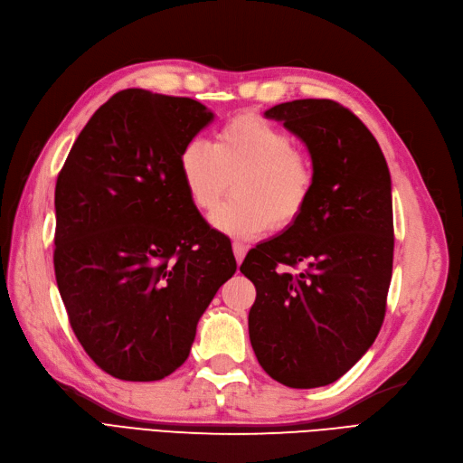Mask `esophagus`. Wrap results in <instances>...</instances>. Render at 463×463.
I'll return each mask as SVG.
<instances>
[{
	"instance_id": "esophagus-1",
	"label": "esophagus",
	"mask_w": 463,
	"mask_h": 463,
	"mask_svg": "<svg viewBox=\"0 0 463 463\" xmlns=\"http://www.w3.org/2000/svg\"><path fill=\"white\" fill-rule=\"evenodd\" d=\"M232 247H233V255H235L237 265H241L243 259H245V253H247V245H243L241 241H233Z\"/></svg>"
}]
</instances>
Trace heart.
I'll return each mask as SVG.
<instances>
[{
	"mask_svg": "<svg viewBox=\"0 0 463 463\" xmlns=\"http://www.w3.org/2000/svg\"><path fill=\"white\" fill-rule=\"evenodd\" d=\"M181 179L198 210H212L235 179V198L212 212L210 222L232 237L260 235L274 223L290 226L314 191V167L292 136L255 112L228 120L214 144L194 138L181 149Z\"/></svg>",
	"mask_w": 463,
	"mask_h": 463,
	"instance_id": "heart-1",
	"label": "heart"
}]
</instances>
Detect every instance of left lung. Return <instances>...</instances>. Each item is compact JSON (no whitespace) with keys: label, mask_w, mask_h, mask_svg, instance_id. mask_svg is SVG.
I'll return each mask as SVG.
<instances>
[{"label":"left lung","mask_w":463,"mask_h":463,"mask_svg":"<svg viewBox=\"0 0 463 463\" xmlns=\"http://www.w3.org/2000/svg\"><path fill=\"white\" fill-rule=\"evenodd\" d=\"M265 117L306 144L314 191L299 218L240 267L257 288L249 339L272 380L309 390L339 380L380 333L393 267L392 177L376 138L339 103L298 99Z\"/></svg>","instance_id":"obj_1"}]
</instances>
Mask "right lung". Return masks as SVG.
<instances>
[{"label": "right lung", "mask_w": 463, "mask_h": 463, "mask_svg": "<svg viewBox=\"0 0 463 463\" xmlns=\"http://www.w3.org/2000/svg\"><path fill=\"white\" fill-rule=\"evenodd\" d=\"M212 120L189 97L118 91L58 175V290L85 353L118 380L156 382L177 370L237 269L179 171L181 149Z\"/></svg>", "instance_id": "obj_1"}]
</instances>
